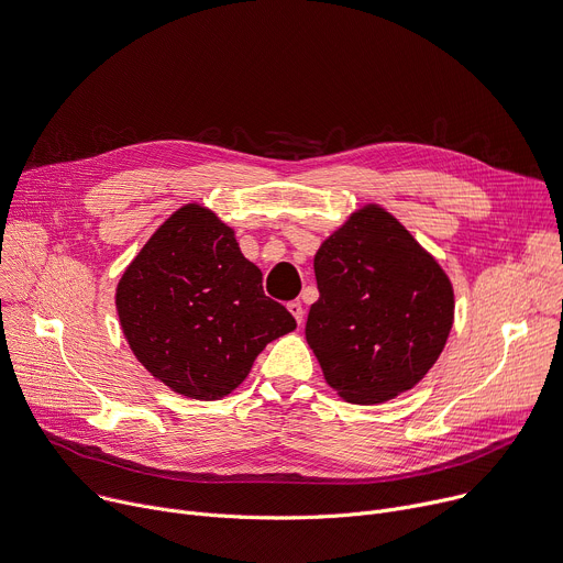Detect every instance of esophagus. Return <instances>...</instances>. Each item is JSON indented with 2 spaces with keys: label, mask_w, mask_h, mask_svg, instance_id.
Returning <instances> with one entry per match:
<instances>
[{
  "label": "esophagus",
  "mask_w": 563,
  "mask_h": 563,
  "mask_svg": "<svg viewBox=\"0 0 563 563\" xmlns=\"http://www.w3.org/2000/svg\"><path fill=\"white\" fill-rule=\"evenodd\" d=\"M287 310L291 312V317L296 319V323L300 325L302 323V317H305V310H302V305L298 302V300H291L289 305H287Z\"/></svg>",
  "instance_id": "1"
}]
</instances>
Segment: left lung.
Segmentation results:
<instances>
[{
  "instance_id": "obj_1",
  "label": "left lung",
  "mask_w": 563,
  "mask_h": 563,
  "mask_svg": "<svg viewBox=\"0 0 563 563\" xmlns=\"http://www.w3.org/2000/svg\"><path fill=\"white\" fill-rule=\"evenodd\" d=\"M319 300L305 339L328 384L354 404L413 388L435 364L451 323L446 274L390 213L356 211L314 258Z\"/></svg>"
}]
</instances>
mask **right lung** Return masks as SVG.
Wrapping results in <instances>:
<instances>
[{
  "label": "right lung",
  "mask_w": 563,
  "mask_h": 563,
  "mask_svg": "<svg viewBox=\"0 0 563 563\" xmlns=\"http://www.w3.org/2000/svg\"><path fill=\"white\" fill-rule=\"evenodd\" d=\"M117 310L136 360L192 399L229 395L265 345L296 328L233 229L197 203L147 240L117 287Z\"/></svg>",
  "instance_id": "add662e5"
}]
</instances>
